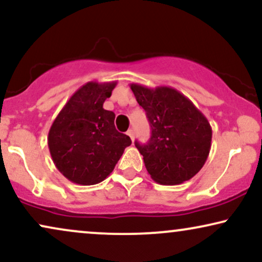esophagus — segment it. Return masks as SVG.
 <instances>
[{
  "mask_svg": "<svg viewBox=\"0 0 262 262\" xmlns=\"http://www.w3.org/2000/svg\"><path fill=\"white\" fill-rule=\"evenodd\" d=\"M127 135H129V137H130L132 141H134V130H133V129H128Z\"/></svg>",
  "mask_w": 262,
  "mask_h": 262,
  "instance_id": "esophagus-1",
  "label": "esophagus"
}]
</instances>
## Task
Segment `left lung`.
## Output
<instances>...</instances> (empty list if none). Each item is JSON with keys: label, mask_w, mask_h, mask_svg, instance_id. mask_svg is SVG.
Masks as SVG:
<instances>
[{"label": "left lung", "mask_w": 262, "mask_h": 262, "mask_svg": "<svg viewBox=\"0 0 262 262\" xmlns=\"http://www.w3.org/2000/svg\"><path fill=\"white\" fill-rule=\"evenodd\" d=\"M130 89L150 122V141L146 145L135 141L147 173L162 185L190 180L209 156L211 127L207 117L171 87L154 89L132 83Z\"/></svg>", "instance_id": "1"}]
</instances>
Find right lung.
<instances>
[{
  "label": "right lung",
  "instance_id": "right-lung-1",
  "mask_svg": "<svg viewBox=\"0 0 262 262\" xmlns=\"http://www.w3.org/2000/svg\"><path fill=\"white\" fill-rule=\"evenodd\" d=\"M117 82L91 81L77 89L59 112L48 133V147L58 170L72 183L95 185L117 164L128 135L115 128V114L102 107Z\"/></svg>",
  "mask_w": 262,
  "mask_h": 262
}]
</instances>
